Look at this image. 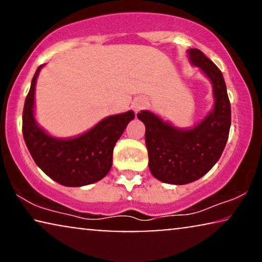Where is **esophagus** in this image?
Masks as SVG:
<instances>
[{"label": "esophagus", "instance_id": "1", "mask_svg": "<svg viewBox=\"0 0 262 262\" xmlns=\"http://www.w3.org/2000/svg\"><path fill=\"white\" fill-rule=\"evenodd\" d=\"M145 105V101L143 99H136L134 102H132V108H134L135 112H138L141 111Z\"/></svg>", "mask_w": 262, "mask_h": 262}]
</instances>
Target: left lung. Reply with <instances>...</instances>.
<instances>
[{
    "label": "left lung",
    "mask_w": 262,
    "mask_h": 262,
    "mask_svg": "<svg viewBox=\"0 0 262 262\" xmlns=\"http://www.w3.org/2000/svg\"><path fill=\"white\" fill-rule=\"evenodd\" d=\"M188 57L212 83L213 110L188 130L175 127L149 111L137 114L145 125L150 171L157 180L173 185L198 180L216 164L231 124L230 101L222 71L198 49H189Z\"/></svg>",
    "instance_id": "left-lung-1"
}]
</instances>
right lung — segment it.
I'll list each match as a JSON object with an SVG mask.
<instances>
[{"label":"right lung","instance_id":"1","mask_svg":"<svg viewBox=\"0 0 262 262\" xmlns=\"http://www.w3.org/2000/svg\"><path fill=\"white\" fill-rule=\"evenodd\" d=\"M41 67L32 78L24 106L23 135L28 151L48 177L63 186L80 187L101 180L112 167L114 145L135 113L107 117L78 137H52L34 119V89Z\"/></svg>","mask_w":262,"mask_h":262}]
</instances>
